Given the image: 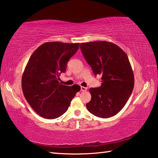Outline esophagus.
I'll use <instances>...</instances> for the list:
<instances>
[{"mask_svg":"<svg viewBox=\"0 0 158 158\" xmlns=\"http://www.w3.org/2000/svg\"><path fill=\"white\" fill-rule=\"evenodd\" d=\"M80 90H81L82 92H86L87 90V88H86L85 86H81L80 87Z\"/></svg>","mask_w":158,"mask_h":158,"instance_id":"obj_1","label":"esophagus"}]
</instances>
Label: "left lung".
<instances>
[{
    "label": "left lung",
    "instance_id": "obj_1",
    "mask_svg": "<svg viewBox=\"0 0 158 158\" xmlns=\"http://www.w3.org/2000/svg\"><path fill=\"white\" fill-rule=\"evenodd\" d=\"M85 60L95 76H101V86L90 88L91 100L86 103L90 113L107 118L120 111L134 88V75L127 55L114 43L106 41L80 44Z\"/></svg>",
    "mask_w": 158,
    "mask_h": 158
}]
</instances>
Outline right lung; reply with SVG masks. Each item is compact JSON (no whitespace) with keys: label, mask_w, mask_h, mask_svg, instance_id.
<instances>
[{"label":"right lung","mask_w":158,"mask_h":158,"mask_svg":"<svg viewBox=\"0 0 158 158\" xmlns=\"http://www.w3.org/2000/svg\"><path fill=\"white\" fill-rule=\"evenodd\" d=\"M79 45L50 42L40 45L31 55L22 76V90L27 102L40 116H61L80 90L77 85L68 86L59 82Z\"/></svg>","instance_id":"obj_1"}]
</instances>
